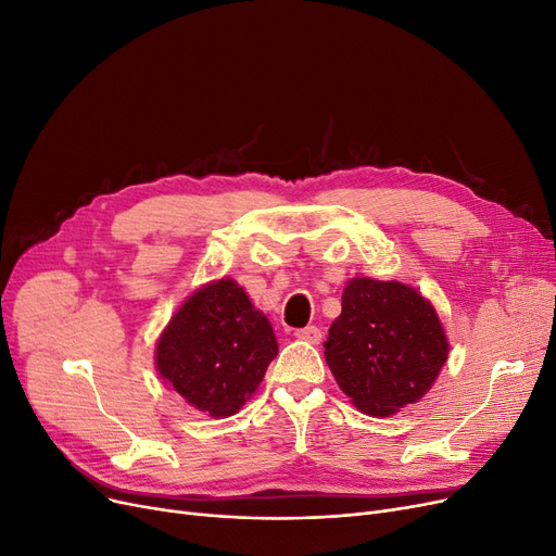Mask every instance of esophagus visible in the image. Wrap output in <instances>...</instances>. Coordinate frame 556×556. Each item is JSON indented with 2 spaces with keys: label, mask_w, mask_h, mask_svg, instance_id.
I'll list each match as a JSON object with an SVG mask.
<instances>
[{
  "label": "esophagus",
  "mask_w": 556,
  "mask_h": 556,
  "mask_svg": "<svg viewBox=\"0 0 556 556\" xmlns=\"http://www.w3.org/2000/svg\"><path fill=\"white\" fill-rule=\"evenodd\" d=\"M295 336L300 338V341H306V343H313V345H318V343L323 341V331H320V327H316V325L298 329Z\"/></svg>",
  "instance_id": "1"
}]
</instances>
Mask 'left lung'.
<instances>
[{
  "mask_svg": "<svg viewBox=\"0 0 556 556\" xmlns=\"http://www.w3.org/2000/svg\"><path fill=\"white\" fill-rule=\"evenodd\" d=\"M325 358L356 408L391 416L431 389L447 338L437 311L412 286L356 277L329 327Z\"/></svg>",
  "mask_w": 556,
  "mask_h": 556,
  "instance_id": "8db88e82",
  "label": "left lung"
}]
</instances>
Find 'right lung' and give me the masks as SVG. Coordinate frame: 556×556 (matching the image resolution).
Here are the masks:
<instances>
[{
  "instance_id": "right-lung-1",
  "label": "right lung",
  "mask_w": 556,
  "mask_h": 556,
  "mask_svg": "<svg viewBox=\"0 0 556 556\" xmlns=\"http://www.w3.org/2000/svg\"><path fill=\"white\" fill-rule=\"evenodd\" d=\"M277 338L245 291L220 279L192 293L165 327L156 368L200 412L233 416L277 356Z\"/></svg>"
}]
</instances>
